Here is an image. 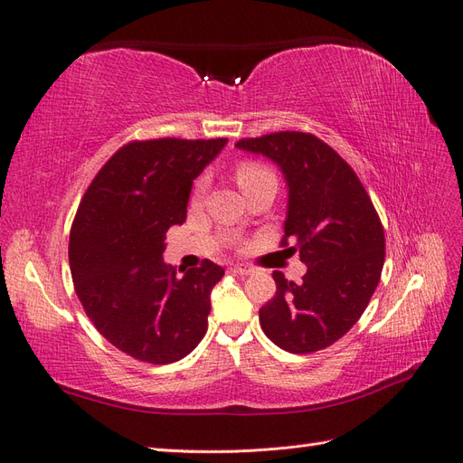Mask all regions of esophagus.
<instances>
[{
    "mask_svg": "<svg viewBox=\"0 0 463 463\" xmlns=\"http://www.w3.org/2000/svg\"><path fill=\"white\" fill-rule=\"evenodd\" d=\"M230 270H232L233 274H237V276H249L250 272H253V270H250L249 266H245V264H235V266H232Z\"/></svg>",
    "mask_w": 463,
    "mask_h": 463,
    "instance_id": "34e87169",
    "label": "esophagus"
}]
</instances>
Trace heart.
Wrapping results in <instances>:
<instances>
[{"mask_svg":"<svg viewBox=\"0 0 463 463\" xmlns=\"http://www.w3.org/2000/svg\"><path fill=\"white\" fill-rule=\"evenodd\" d=\"M266 174H270V172L266 170V167L262 164H259V162H241L240 165H237V181H240L241 189L247 184H250V181H255V179H259V177H262ZM204 189H206V181H204V177H201L197 184H194L193 199H201Z\"/></svg>","mask_w":463,"mask_h":463,"instance_id":"1","label":"heart"}]
</instances>
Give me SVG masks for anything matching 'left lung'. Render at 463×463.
Segmentation results:
<instances>
[{
	"mask_svg": "<svg viewBox=\"0 0 463 463\" xmlns=\"http://www.w3.org/2000/svg\"><path fill=\"white\" fill-rule=\"evenodd\" d=\"M274 160L288 184L282 247L299 250L303 282L274 272L276 296L260 307L264 334L289 354L320 352L352 328L384 264V230L369 193L338 152L311 133L278 131L235 143Z\"/></svg>",
	"mask_w": 463,
	"mask_h": 463,
	"instance_id": "left-lung-1",
	"label": "left lung"
}]
</instances>
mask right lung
<instances>
[{"instance_id":"add662e5","label":"right lung","mask_w":463,"mask_h":463,"mask_svg":"<svg viewBox=\"0 0 463 463\" xmlns=\"http://www.w3.org/2000/svg\"><path fill=\"white\" fill-rule=\"evenodd\" d=\"M228 138H150L123 145L96 174L69 233L77 298L104 338L138 361L165 365L204 338L210 291L223 269L204 259L179 276L162 260L165 232L184 223L206 164Z\"/></svg>"}]
</instances>
